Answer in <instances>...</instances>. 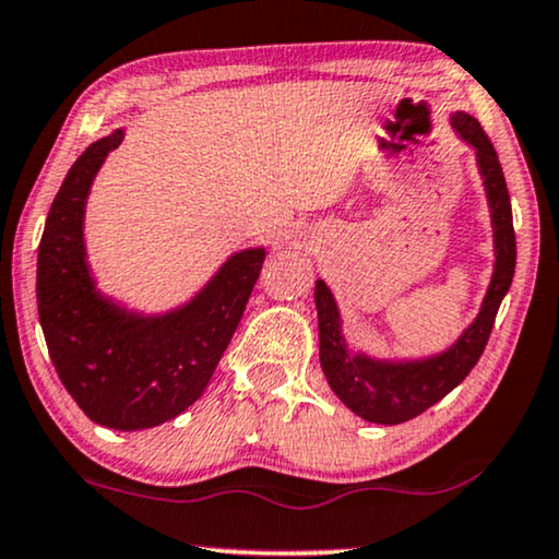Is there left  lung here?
<instances>
[{"instance_id": "obj_1", "label": "left lung", "mask_w": 559, "mask_h": 559, "mask_svg": "<svg viewBox=\"0 0 559 559\" xmlns=\"http://www.w3.org/2000/svg\"><path fill=\"white\" fill-rule=\"evenodd\" d=\"M451 126L476 152V164L481 171L486 200H489L491 210L493 255H497L481 311L471 321L468 329H463V334L451 347L433 357L403 361L374 359L361 355V352L347 349L342 334V317L332 290L324 281H317V288H313L319 317V359L329 388L352 413L369 423H380V426H397V423L413 420L415 415L426 413L430 405H436L438 400H443L448 392L466 380L478 357L484 355L501 298L507 296L514 278L516 240L512 202H509L507 179L501 171L497 148L474 116L455 111L451 116Z\"/></svg>"}]
</instances>
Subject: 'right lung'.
<instances>
[{
  "label": "right lung",
  "mask_w": 559,
  "mask_h": 559,
  "mask_svg": "<svg viewBox=\"0 0 559 559\" xmlns=\"http://www.w3.org/2000/svg\"><path fill=\"white\" fill-rule=\"evenodd\" d=\"M123 129L78 156L47 212L37 250V311L60 382L98 426L144 430L185 413L207 388L238 329L265 248L227 258L198 296L159 317L96 288L85 258V200Z\"/></svg>",
  "instance_id": "right-lung-1"
}]
</instances>
